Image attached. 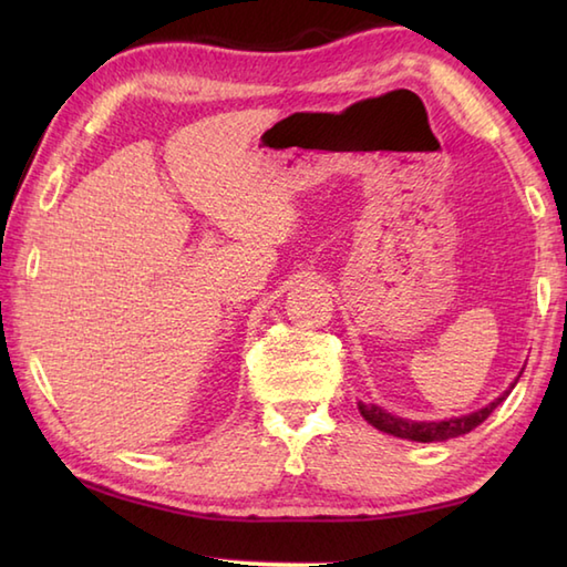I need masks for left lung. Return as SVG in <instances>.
I'll return each mask as SVG.
<instances>
[{
  "mask_svg": "<svg viewBox=\"0 0 567 567\" xmlns=\"http://www.w3.org/2000/svg\"><path fill=\"white\" fill-rule=\"evenodd\" d=\"M524 372V370H522ZM519 372V378H522ZM516 378L509 390H504L495 402H489L487 406L477 409L473 414H465V416H451V419H441V421H412V419H402L396 414H390L388 409H382L378 404H365V402H358L360 414L368 421L370 426L380 429L382 433H390V436L396 439H406V441H419V443H433V441H449L455 436H463V433H470L475 426L483 424V421L495 412V409L507 400L509 392L514 390V384L519 382Z\"/></svg>",
  "mask_w": 567,
  "mask_h": 567,
  "instance_id": "left-lung-1",
  "label": "left lung"
}]
</instances>
